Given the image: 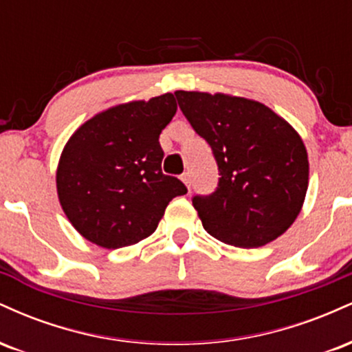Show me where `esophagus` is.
<instances>
[{"label":"esophagus","instance_id":"1","mask_svg":"<svg viewBox=\"0 0 352 352\" xmlns=\"http://www.w3.org/2000/svg\"><path fill=\"white\" fill-rule=\"evenodd\" d=\"M180 179H182V182H184V184H185V187H187V188L190 190V175H188V173H184V175H182Z\"/></svg>","mask_w":352,"mask_h":352}]
</instances>
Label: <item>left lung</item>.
<instances>
[{"instance_id":"1","label":"left lung","mask_w":352,"mask_h":352,"mask_svg":"<svg viewBox=\"0 0 352 352\" xmlns=\"http://www.w3.org/2000/svg\"><path fill=\"white\" fill-rule=\"evenodd\" d=\"M175 96L220 170L215 192L192 200L204 228L240 248L276 240L300 215L308 190V152L300 134L258 100L199 91Z\"/></svg>"}]
</instances>
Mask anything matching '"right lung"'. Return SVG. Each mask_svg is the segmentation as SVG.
Masks as SVG:
<instances>
[{"label":"right lung","mask_w":352,"mask_h":352,"mask_svg":"<svg viewBox=\"0 0 352 352\" xmlns=\"http://www.w3.org/2000/svg\"><path fill=\"white\" fill-rule=\"evenodd\" d=\"M177 112L173 94L132 100L86 120L64 145L56 170L59 204L91 243L114 250L155 232L179 179L162 173L159 135Z\"/></svg>","instance_id":"add662e5"}]
</instances>
